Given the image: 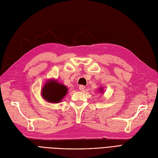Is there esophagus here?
<instances>
[{
  "instance_id": "34e87169",
  "label": "esophagus",
  "mask_w": 158,
  "mask_h": 158,
  "mask_svg": "<svg viewBox=\"0 0 158 158\" xmlns=\"http://www.w3.org/2000/svg\"><path fill=\"white\" fill-rule=\"evenodd\" d=\"M79 90L80 91H83L85 89V87L84 85H79Z\"/></svg>"
}]
</instances>
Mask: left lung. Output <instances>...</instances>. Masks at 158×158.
I'll use <instances>...</instances> for the list:
<instances>
[{"label": "left lung", "mask_w": 158, "mask_h": 158, "mask_svg": "<svg viewBox=\"0 0 158 158\" xmlns=\"http://www.w3.org/2000/svg\"><path fill=\"white\" fill-rule=\"evenodd\" d=\"M99 91H101V93H102V92H103V88H102V87H101V88L99 89Z\"/></svg>", "instance_id": "8db88e82"}]
</instances>
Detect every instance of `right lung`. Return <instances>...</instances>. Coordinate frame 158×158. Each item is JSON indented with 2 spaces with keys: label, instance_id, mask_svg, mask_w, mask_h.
<instances>
[{
  "label": "right lung",
  "instance_id": "obj_1",
  "mask_svg": "<svg viewBox=\"0 0 158 158\" xmlns=\"http://www.w3.org/2000/svg\"><path fill=\"white\" fill-rule=\"evenodd\" d=\"M67 87L56 80L50 79L44 85L41 94L44 100L52 103H58L67 94Z\"/></svg>",
  "mask_w": 158,
  "mask_h": 158
}]
</instances>
